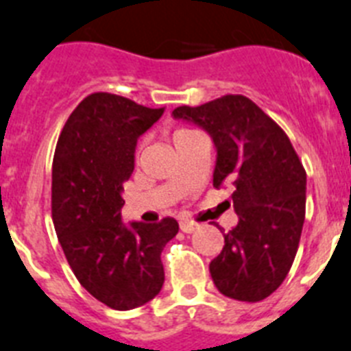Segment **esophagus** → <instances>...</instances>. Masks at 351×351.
Segmentation results:
<instances>
[{
	"mask_svg": "<svg viewBox=\"0 0 351 351\" xmlns=\"http://www.w3.org/2000/svg\"><path fill=\"white\" fill-rule=\"evenodd\" d=\"M196 227H198V223H195V221L180 220V230H184V232H193Z\"/></svg>",
	"mask_w": 351,
	"mask_h": 351,
	"instance_id": "34e87169",
	"label": "esophagus"
}]
</instances>
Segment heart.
<instances>
[{
    "instance_id": "1",
    "label": "heart",
    "mask_w": 351,
    "mask_h": 351,
    "mask_svg": "<svg viewBox=\"0 0 351 351\" xmlns=\"http://www.w3.org/2000/svg\"><path fill=\"white\" fill-rule=\"evenodd\" d=\"M189 133H193V130H185V128H182V130H176L175 133H173V141H178V138H182V136L189 135Z\"/></svg>"
}]
</instances>
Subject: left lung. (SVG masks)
I'll return each mask as SVG.
<instances>
[{"label":"left lung","mask_w":351,"mask_h":351,"mask_svg":"<svg viewBox=\"0 0 351 351\" xmlns=\"http://www.w3.org/2000/svg\"><path fill=\"white\" fill-rule=\"evenodd\" d=\"M215 141L213 185L229 182L240 221L223 234L209 265L221 294L256 303L283 283L294 263L306 207V171L281 128L243 95H223L202 106L173 110Z\"/></svg>","instance_id":"8db88e82"}]
</instances>
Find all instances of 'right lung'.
<instances>
[{
	"mask_svg": "<svg viewBox=\"0 0 351 351\" xmlns=\"http://www.w3.org/2000/svg\"><path fill=\"white\" fill-rule=\"evenodd\" d=\"M164 113L126 97L92 93L62 128L52 164V220L79 283L113 310L146 304L164 285L160 254L178 232L173 218L122 225V185L136 138Z\"/></svg>",
	"mask_w": 351,
	"mask_h": 351,
	"instance_id": "1",
	"label": "right lung"
}]
</instances>
